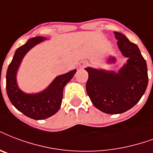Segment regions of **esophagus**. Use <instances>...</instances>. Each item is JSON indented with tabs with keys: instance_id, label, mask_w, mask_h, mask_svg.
<instances>
[{
	"instance_id": "obj_1",
	"label": "esophagus",
	"mask_w": 153,
	"mask_h": 153,
	"mask_svg": "<svg viewBox=\"0 0 153 153\" xmlns=\"http://www.w3.org/2000/svg\"><path fill=\"white\" fill-rule=\"evenodd\" d=\"M88 62L87 61H83V62H80V66L81 67H85V66H88Z\"/></svg>"
}]
</instances>
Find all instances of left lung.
<instances>
[{
    "mask_svg": "<svg viewBox=\"0 0 153 153\" xmlns=\"http://www.w3.org/2000/svg\"><path fill=\"white\" fill-rule=\"evenodd\" d=\"M114 33L121 53L128 58L127 64L118 74L86 68L87 95L95 108L108 114H120L131 109L141 99L149 82L146 61L138 46L123 33ZM110 61L114 62L115 58Z\"/></svg>",
    "mask_w": 153,
    "mask_h": 153,
    "instance_id": "1",
    "label": "left lung"
}]
</instances>
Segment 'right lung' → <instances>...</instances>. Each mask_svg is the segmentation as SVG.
I'll return each instance as SVG.
<instances>
[{
    "mask_svg": "<svg viewBox=\"0 0 153 153\" xmlns=\"http://www.w3.org/2000/svg\"><path fill=\"white\" fill-rule=\"evenodd\" d=\"M45 39L36 37L20 46L9 65L6 74V91L12 104L25 115L33 120H44L54 115L61 107L62 92L66 84L73 78L76 70L58 76L47 89L39 94L28 95L18 88L16 74L22 58L33 46Z\"/></svg>",
    "mask_w": 153,
    "mask_h": 153,
    "instance_id": "obj_1",
    "label": "right lung"
}]
</instances>
